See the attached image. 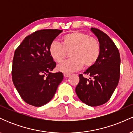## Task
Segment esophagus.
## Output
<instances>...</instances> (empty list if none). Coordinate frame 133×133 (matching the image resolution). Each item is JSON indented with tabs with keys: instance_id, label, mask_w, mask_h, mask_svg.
<instances>
[{
	"instance_id": "esophagus-1",
	"label": "esophagus",
	"mask_w": 133,
	"mask_h": 133,
	"mask_svg": "<svg viewBox=\"0 0 133 133\" xmlns=\"http://www.w3.org/2000/svg\"><path fill=\"white\" fill-rule=\"evenodd\" d=\"M69 76H70V74H68V73H64V76L65 77H68Z\"/></svg>"
}]
</instances>
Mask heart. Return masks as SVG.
<instances>
[{
    "label": "heart",
    "mask_w": 133,
    "mask_h": 133,
    "mask_svg": "<svg viewBox=\"0 0 133 133\" xmlns=\"http://www.w3.org/2000/svg\"><path fill=\"white\" fill-rule=\"evenodd\" d=\"M49 52L51 57L57 62H61L67 52L71 59L64 61L57 66L59 71L70 73L81 69L84 65L92 66L101 54V45L96 38L88 34L74 31L61 38V44L54 41L50 44Z\"/></svg>",
    "instance_id": "1"
}]
</instances>
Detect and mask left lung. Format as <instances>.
I'll return each mask as SVG.
<instances>
[{"label":"left lung","instance_id":"1","mask_svg":"<svg viewBox=\"0 0 133 133\" xmlns=\"http://www.w3.org/2000/svg\"><path fill=\"white\" fill-rule=\"evenodd\" d=\"M101 45L97 61L84 72L88 79L79 74L76 92L80 100L90 106L105 104L113 94L120 77V55L111 38L98 29L91 28Z\"/></svg>","mask_w":133,"mask_h":133}]
</instances>
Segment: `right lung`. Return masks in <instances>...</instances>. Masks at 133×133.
Returning <instances> with one entry per match:
<instances>
[{
  "instance_id": "1",
  "label": "right lung",
  "mask_w": 133,
  "mask_h": 133,
  "mask_svg": "<svg viewBox=\"0 0 133 133\" xmlns=\"http://www.w3.org/2000/svg\"><path fill=\"white\" fill-rule=\"evenodd\" d=\"M62 32L37 30L27 36L15 51L12 81L21 98L29 104L41 107L49 103L63 80L62 72H51L56 63L49 52L50 44Z\"/></svg>"
}]
</instances>
